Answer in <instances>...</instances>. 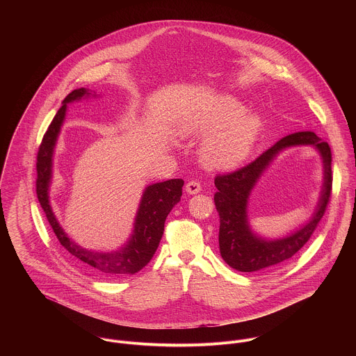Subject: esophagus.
<instances>
[{
	"label": "esophagus",
	"instance_id": "esophagus-1",
	"mask_svg": "<svg viewBox=\"0 0 356 356\" xmlns=\"http://www.w3.org/2000/svg\"><path fill=\"white\" fill-rule=\"evenodd\" d=\"M202 191V184L199 181H189L186 184V192L191 195H196Z\"/></svg>",
	"mask_w": 356,
	"mask_h": 356
}]
</instances>
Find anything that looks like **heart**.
Listing matches in <instances>:
<instances>
[{
    "mask_svg": "<svg viewBox=\"0 0 356 356\" xmlns=\"http://www.w3.org/2000/svg\"><path fill=\"white\" fill-rule=\"evenodd\" d=\"M243 112L244 108L240 104L226 102L185 126L188 136L207 137L212 134L204 144L202 152L207 165L232 168L251 152L260 131V120L254 115L237 120Z\"/></svg>",
    "mask_w": 356,
    "mask_h": 356,
    "instance_id": "obj_1",
    "label": "heart"
}]
</instances>
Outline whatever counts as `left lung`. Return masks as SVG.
<instances>
[{"label":"left lung","instance_id":"obj_1","mask_svg":"<svg viewBox=\"0 0 356 356\" xmlns=\"http://www.w3.org/2000/svg\"><path fill=\"white\" fill-rule=\"evenodd\" d=\"M293 145H314L323 154L325 164V184L318 211L309 224L295 235L275 242H266L254 236L246 223V200L255 179L280 150ZM332 151L327 143H323L312 131H299L280 140L270 149L259 154L251 163L225 174H218L215 186L218 192L213 196L215 207L219 212V250L223 260L238 271H259L273 267L291 259L311 238L322 216L326 212L332 196Z\"/></svg>","mask_w":356,"mask_h":356}]
</instances>
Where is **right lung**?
Wrapping results in <instances>:
<instances>
[{
	"instance_id": "obj_1",
	"label": "right lung",
	"mask_w": 356,
	"mask_h": 356,
	"mask_svg": "<svg viewBox=\"0 0 356 356\" xmlns=\"http://www.w3.org/2000/svg\"><path fill=\"white\" fill-rule=\"evenodd\" d=\"M85 95L89 96L90 93H88V90L83 88L72 90L63 100V105L57 111L47 133L44 134L37 153V197L60 245L71 254V257L78 264L100 277L118 278L122 275L134 274L151 261L161 240L165 218L172 207L181 200L184 179H170L147 188L137 213L134 233L129 244L122 251L102 254L76 245L64 233V230L56 220L49 205L48 189L51 178L53 148L65 115L67 104L74 100H79Z\"/></svg>"
}]
</instances>
